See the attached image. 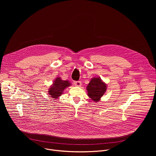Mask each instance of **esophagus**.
<instances>
[{"label":"esophagus","mask_w":156,"mask_h":156,"mask_svg":"<svg viewBox=\"0 0 156 156\" xmlns=\"http://www.w3.org/2000/svg\"><path fill=\"white\" fill-rule=\"evenodd\" d=\"M74 84L76 86H81V82L80 81H75L74 82Z\"/></svg>","instance_id":"obj_1"}]
</instances>
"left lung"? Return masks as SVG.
<instances>
[{
    "mask_svg": "<svg viewBox=\"0 0 156 156\" xmlns=\"http://www.w3.org/2000/svg\"><path fill=\"white\" fill-rule=\"evenodd\" d=\"M87 95L93 101L99 102L107 90L106 84L100 77L93 78L86 87Z\"/></svg>",
    "mask_w": 156,
    "mask_h": 156,
    "instance_id": "8db88e82",
    "label": "left lung"
}]
</instances>
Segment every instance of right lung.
Segmentation results:
<instances>
[{
  "label": "right lung",
  "mask_w": 156,
  "mask_h": 156,
  "mask_svg": "<svg viewBox=\"0 0 156 156\" xmlns=\"http://www.w3.org/2000/svg\"><path fill=\"white\" fill-rule=\"evenodd\" d=\"M71 85L69 81H63L60 77H57L54 81L52 85L49 88L48 93L51 97L54 99H57L60 96L65 89Z\"/></svg>",
  "instance_id": "obj_1"
}]
</instances>
